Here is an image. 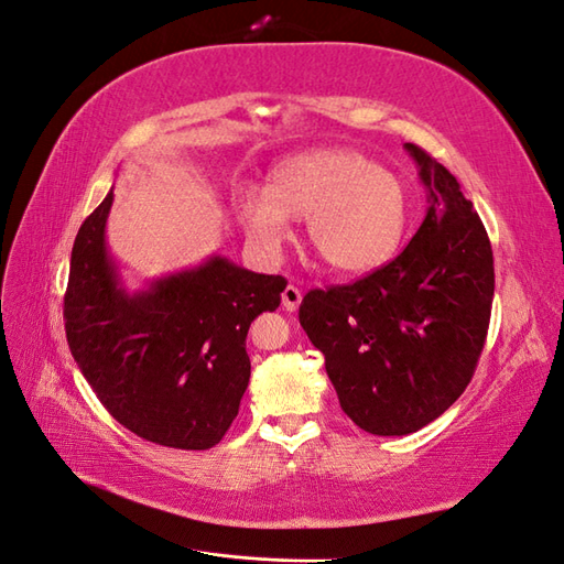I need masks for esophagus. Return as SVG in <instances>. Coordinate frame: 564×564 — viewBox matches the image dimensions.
Segmentation results:
<instances>
[{
    "label": "esophagus",
    "instance_id": "obj_1",
    "mask_svg": "<svg viewBox=\"0 0 564 564\" xmlns=\"http://www.w3.org/2000/svg\"><path fill=\"white\" fill-rule=\"evenodd\" d=\"M299 304H302V292H299L294 284H286L284 292H282V306L286 311H296Z\"/></svg>",
    "mask_w": 564,
    "mask_h": 564
}]
</instances>
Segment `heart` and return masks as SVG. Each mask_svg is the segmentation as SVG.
Listing matches in <instances>:
<instances>
[{"mask_svg":"<svg viewBox=\"0 0 564 564\" xmlns=\"http://www.w3.org/2000/svg\"><path fill=\"white\" fill-rule=\"evenodd\" d=\"M236 215L260 253L290 239V217L306 219V239L340 272H369L393 258L408 224V195L395 173L352 149H314L280 161L265 191H243Z\"/></svg>","mask_w":564,"mask_h":564,"instance_id":"b5f03b06","label":"heart"}]
</instances>
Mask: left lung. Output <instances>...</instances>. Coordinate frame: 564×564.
I'll return each mask as SVG.
<instances>
[{"instance_id": "8db88e82", "label": "left lung", "mask_w": 564, "mask_h": 564, "mask_svg": "<svg viewBox=\"0 0 564 564\" xmlns=\"http://www.w3.org/2000/svg\"><path fill=\"white\" fill-rule=\"evenodd\" d=\"M427 215L403 253L352 284L311 290L299 323L359 430L403 436L452 408L478 367L495 296L492 246L458 181L405 144Z\"/></svg>"}]
</instances>
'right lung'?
Listing matches in <instances>:
<instances>
[{
	"instance_id": "1",
	"label": "right lung",
	"mask_w": 564,
	"mask_h": 564,
	"mask_svg": "<svg viewBox=\"0 0 564 564\" xmlns=\"http://www.w3.org/2000/svg\"><path fill=\"white\" fill-rule=\"evenodd\" d=\"M110 205L112 191L74 239L65 294L72 357L122 427L205 452L239 415L250 379L248 328L280 306L286 280L212 256L128 292L106 243Z\"/></svg>"
}]
</instances>
